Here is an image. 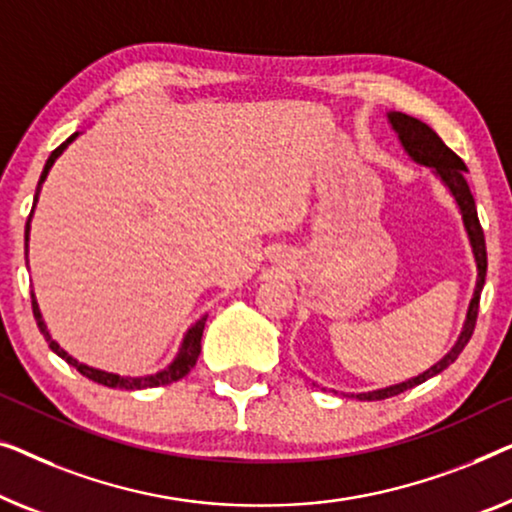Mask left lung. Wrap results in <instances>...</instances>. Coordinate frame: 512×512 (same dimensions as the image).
<instances>
[{
    "label": "left lung",
    "instance_id": "obj_1",
    "mask_svg": "<svg viewBox=\"0 0 512 512\" xmlns=\"http://www.w3.org/2000/svg\"><path fill=\"white\" fill-rule=\"evenodd\" d=\"M387 120H390L392 129L397 132L399 143L403 146V150H406V155L410 157V160L434 171V176L445 185V190L452 194V199H455L459 213H462L466 236H469L473 259H475V269H478V278H475V290H473L469 311H466L462 334L457 336V341L450 348L448 355H443V359H438L434 366H429V369L422 371L420 376L403 380V383L383 387V390L352 394V397H357L359 401H380V399H387V397H397V394L406 392L415 385H422L424 380L434 378L441 371L448 369V366L459 357V352L464 350V345L471 341V334L475 329V318H478L480 292H482V285H485V276H487L485 234H482L478 211H475L473 194L469 190V183H466V171H469V169H466L462 157H457L455 153H452V150L441 141V136H438L434 129L427 125V122L417 120V118H413V115L390 111V113H387Z\"/></svg>",
    "mask_w": 512,
    "mask_h": 512
}]
</instances>
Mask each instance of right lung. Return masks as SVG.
<instances>
[{
  "label": "right lung",
  "mask_w": 512,
  "mask_h": 512,
  "mask_svg": "<svg viewBox=\"0 0 512 512\" xmlns=\"http://www.w3.org/2000/svg\"><path fill=\"white\" fill-rule=\"evenodd\" d=\"M76 136H78V132L71 134L69 139L64 141L60 148H55L53 153H50V157L46 160V167H43V171H41V178H39V185H37V194H34V206H37L41 185H43V181H46L50 167H53L57 157H60L64 150L69 148V143L76 141ZM34 206H32V213H30V218H27V225H25V250H27V241H30V222H32V215H34ZM32 311H34V320H37V325H39V331L43 334V338H46V341H48V348L53 350L57 357H62L64 362L74 366L76 371H81L85 378L95 380V383L106 385V387H120V390H146V387H160V385L176 383V380H181L183 376H187V373L192 371V366L197 364V359H199L201 334H204V327H206V315H204V318H199L190 329L185 331V336H183V341H181V348H178L174 362H171L167 369L157 371V373H153V376L132 378V376H118V373H109V371L95 369V366H88V364L78 362V359L71 357L67 350H62L60 343L53 341V336H50L46 322H43V318H41V311H39V304H37V297H34V292H32Z\"/></svg>",
  "instance_id": "add662e5"
}]
</instances>
